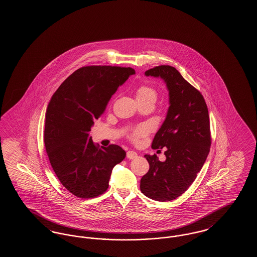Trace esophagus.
<instances>
[{"instance_id": "obj_1", "label": "esophagus", "mask_w": 257, "mask_h": 257, "mask_svg": "<svg viewBox=\"0 0 257 257\" xmlns=\"http://www.w3.org/2000/svg\"><path fill=\"white\" fill-rule=\"evenodd\" d=\"M138 157V155L136 152L134 151H127L126 152V158L130 159V160H133V159H136Z\"/></svg>"}]
</instances>
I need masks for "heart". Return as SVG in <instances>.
I'll list each match as a JSON object with an SVG mask.
<instances>
[{
  "mask_svg": "<svg viewBox=\"0 0 257 257\" xmlns=\"http://www.w3.org/2000/svg\"><path fill=\"white\" fill-rule=\"evenodd\" d=\"M158 93L153 87L149 85H141L136 90V98L137 100H147V99H157ZM148 133V127L146 125L136 126L132 130L130 134V139L133 142H138L142 137H145Z\"/></svg>",
  "mask_w": 257,
  "mask_h": 257,
  "instance_id": "1",
  "label": "heart"
}]
</instances>
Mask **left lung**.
I'll return each instance as SVG.
<instances>
[{
  "instance_id": "1",
  "label": "left lung",
  "mask_w": 257,
  "mask_h": 257,
  "mask_svg": "<svg viewBox=\"0 0 257 257\" xmlns=\"http://www.w3.org/2000/svg\"><path fill=\"white\" fill-rule=\"evenodd\" d=\"M160 77L169 90L168 112L155 135L152 148H165V162L146 155L149 171L141 179V191L149 198L176 199L195 180L211 146L208 110L203 95L174 66H159L146 71Z\"/></svg>"
}]
</instances>
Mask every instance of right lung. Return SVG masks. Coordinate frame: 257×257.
<instances>
[{
	"label": "right lung",
	"instance_id": "right-lung-1",
	"mask_svg": "<svg viewBox=\"0 0 257 257\" xmlns=\"http://www.w3.org/2000/svg\"><path fill=\"white\" fill-rule=\"evenodd\" d=\"M132 67L83 66L59 86L46 110L44 143L52 169L67 191L81 199L107 191L112 168L125 158L116 145L99 147L89 135Z\"/></svg>",
	"mask_w": 257,
	"mask_h": 257
}]
</instances>
